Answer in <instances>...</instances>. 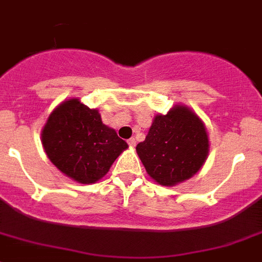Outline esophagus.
<instances>
[{"mask_svg":"<svg viewBox=\"0 0 262 262\" xmlns=\"http://www.w3.org/2000/svg\"><path fill=\"white\" fill-rule=\"evenodd\" d=\"M128 144L130 147H134L136 146V140H134V138H130V140H128Z\"/></svg>","mask_w":262,"mask_h":262,"instance_id":"esophagus-1","label":"esophagus"}]
</instances>
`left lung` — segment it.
<instances>
[{
  "label": "left lung",
  "instance_id": "left-lung-1",
  "mask_svg": "<svg viewBox=\"0 0 262 262\" xmlns=\"http://www.w3.org/2000/svg\"><path fill=\"white\" fill-rule=\"evenodd\" d=\"M149 177L161 186H175L194 177L206 162L210 140L202 118L177 104L157 115L145 141L136 146Z\"/></svg>",
  "mask_w": 262,
  "mask_h": 262
}]
</instances>
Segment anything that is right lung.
<instances>
[{
  "instance_id": "1",
  "label": "right lung",
  "mask_w": 262,
  "mask_h": 262,
  "mask_svg": "<svg viewBox=\"0 0 262 262\" xmlns=\"http://www.w3.org/2000/svg\"><path fill=\"white\" fill-rule=\"evenodd\" d=\"M42 145L56 169L81 185L100 181L128 149L115 129L103 124L99 111L77 97L64 100L50 113L42 129Z\"/></svg>"
}]
</instances>
